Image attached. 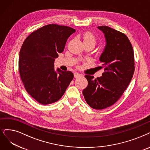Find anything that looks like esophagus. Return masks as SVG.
<instances>
[{
	"label": "esophagus",
	"instance_id": "1",
	"mask_svg": "<svg viewBox=\"0 0 150 150\" xmlns=\"http://www.w3.org/2000/svg\"><path fill=\"white\" fill-rule=\"evenodd\" d=\"M81 75L79 73H77V72H76V73H74V77H75V78H78V77H79Z\"/></svg>",
	"mask_w": 150,
	"mask_h": 150
}]
</instances>
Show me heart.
<instances>
[{"label": "heart", "instance_id": "b5f03b06", "mask_svg": "<svg viewBox=\"0 0 150 150\" xmlns=\"http://www.w3.org/2000/svg\"><path fill=\"white\" fill-rule=\"evenodd\" d=\"M82 39L84 44L90 43L95 45L96 44V42H97V39H96L95 35L91 32L88 31L83 33L82 35Z\"/></svg>", "mask_w": 150, "mask_h": 150}]
</instances>
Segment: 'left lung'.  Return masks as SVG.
<instances>
[{
  "instance_id": "1",
  "label": "left lung",
  "mask_w": 150,
  "mask_h": 150,
  "mask_svg": "<svg viewBox=\"0 0 150 150\" xmlns=\"http://www.w3.org/2000/svg\"><path fill=\"white\" fill-rule=\"evenodd\" d=\"M98 28L106 39L105 50L100 58L105 72L95 79L93 76L86 75L88 85L82 94L91 108L103 110L121 98L133 77L135 62L133 47L126 35L106 26Z\"/></svg>"
}]
</instances>
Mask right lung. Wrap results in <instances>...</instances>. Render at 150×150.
<instances>
[{"instance_id":"1","label":"right lung","mask_w":150,"mask_h":150,"mask_svg":"<svg viewBox=\"0 0 150 150\" xmlns=\"http://www.w3.org/2000/svg\"><path fill=\"white\" fill-rule=\"evenodd\" d=\"M75 29L50 24L30 34L20 52V75L26 91L38 103L48 105L60 99L73 80L71 71L54 70V60L64 50Z\"/></svg>"}]
</instances>
